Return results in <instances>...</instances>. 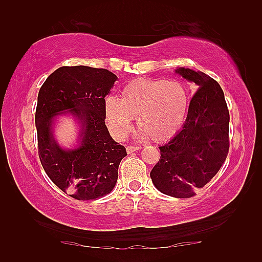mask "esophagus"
Instances as JSON below:
<instances>
[{
    "mask_svg": "<svg viewBox=\"0 0 262 262\" xmlns=\"http://www.w3.org/2000/svg\"><path fill=\"white\" fill-rule=\"evenodd\" d=\"M141 147L140 146H135V145H128L127 147H126V151H127V153L129 154V153H133V152H135V151H138V149H140Z\"/></svg>",
    "mask_w": 262,
    "mask_h": 262,
    "instance_id": "34e87169",
    "label": "esophagus"
}]
</instances>
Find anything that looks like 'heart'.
Segmentation results:
<instances>
[{
    "mask_svg": "<svg viewBox=\"0 0 262 262\" xmlns=\"http://www.w3.org/2000/svg\"><path fill=\"white\" fill-rule=\"evenodd\" d=\"M120 99L108 97L104 115L113 134L122 140L133 128L134 118L142 128V137L164 142L180 129L188 110V94L178 81L136 79L126 84Z\"/></svg>",
    "mask_w": 262,
    "mask_h": 262,
    "instance_id": "heart-1",
    "label": "heart"
}]
</instances>
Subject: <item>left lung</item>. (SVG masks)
Wrapping results in <instances>:
<instances>
[{
    "mask_svg": "<svg viewBox=\"0 0 262 262\" xmlns=\"http://www.w3.org/2000/svg\"><path fill=\"white\" fill-rule=\"evenodd\" d=\"M176 73L198 85L181 129L160 146L161 158L151 171L159 190L176 198H190L213 179L230 147V114L219 83L203 72L179 68Z\"/></svg>",
    "mask_w": 262,
    "mask_h": 262,
    "instance_id": "1",
    "label": "left lung"
}]
</instances>
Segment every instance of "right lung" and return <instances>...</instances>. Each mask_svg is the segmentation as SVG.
<instances>
[{"instance_id": "right-lung-1", "label": "right lung", "mask_w": 262, "mask_h": 262, "mask_svg": "<svg viewBox=\"0 0 262 262\" xmlns=\"http://www.w3.org/2000/svg\"><path fill=\"white\" fill-rule=\"evenodd\" d=\"M117 76L90 66H62L49 75L38 93L36 128L38 155L55 185L77 200L108 194L118 179L127 153L105 126L104 102ZM80 122L79 145L64 150L53 138V121L66 111Z\"/></svg>"}]
</instances>
